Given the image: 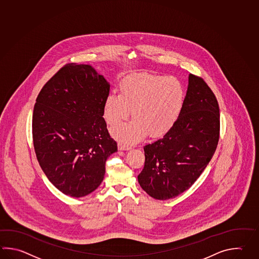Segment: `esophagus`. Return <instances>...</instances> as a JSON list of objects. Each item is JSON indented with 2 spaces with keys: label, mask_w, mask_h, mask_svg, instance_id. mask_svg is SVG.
I'll return each instance as SVG.
<instances>
[{
  "label": "esophagus",
  "mask_w": 259,
  "mask_h": 259,
  "mask_svg": "<svg viewBox=\"0 0 259 259\" xmlns=\"http://www.w3.org/2000/svg\"><path fill=\"white\" fill-rule=\"evenodd\" d=\"M118 148L120 150H129L131 148V146L126 145V144H123V143H119L118 144Z\"/></svg>",
  "instance_id": "34e87169"
}]
</instances>
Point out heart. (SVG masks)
<instances>
[{
	"label": "heart",
	"instance_id": "1",
	"mask_svg": "<svg viewBox=\"0 0 259 259\" xmlns=\"http://www.w3.org/2000/svg\"><path fill=\"white\" fill-rule=\"evenodd\" d=\"M119 95L108 96L103 115L110 126L129 117L132 121L117 126L112 135L122 142L137 141L148 134L158 138L171 129L185 101V90L178 79L150 74L128 75L119 84Z\"/></svg>",
	"mask_w": 259,
	"mask_h": 259
}]
</instances>
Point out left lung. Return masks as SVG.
Segmentation results:
<instances>
[{"label":"left lung","instance_id":"left-lung-1","mask_svg":"<svg viewBox=\"0 0 259 259\" xmlns=\"http://www.w3.org/2000/svg\"><path fill=\"white\" fill-rule=\"evenodd\" d=\"M220 139V109L202 77L189 75L183 110L164 137L144 147L138 175L143 190L155 199L174 198L189 189L206 169Z\"/></svg>","mask_w":259,"mask_h":259}]
</instances>
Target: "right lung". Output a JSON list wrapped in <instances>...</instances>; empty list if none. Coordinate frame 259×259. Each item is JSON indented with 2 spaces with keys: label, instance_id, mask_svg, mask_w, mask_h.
I'll return each instance as SVG.
<instances>
[{
  "label": "right lung",
  "instance_id": "1",
  "mask_svg": "<svg viewBox=\"0 0 259 259\" xmlns=\"http://www.w3.org/2000/svg\"><path fill=\"white\" fill-rule=\"evenodd\" d=\"M110 84L89 64H67L44 84L32 118L35 153L48 179L64 195L82 197L103 181L117 151L103 118Z\"/></svg>",
  "mask_w": 259,
  "mask_h": 259
}]
</instances>
